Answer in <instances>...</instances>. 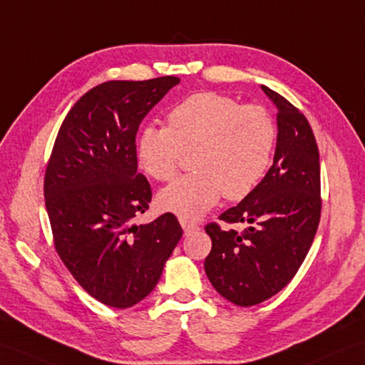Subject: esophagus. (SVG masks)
Wrapping results in <instances>:
<instances>
[{"instance_id": "1", "label": "esophagus", "mask_w": 365, "mask_h": 365, "mask_svg": "<svg viewBox=\"0 0 365 365\" xmlns=\"http://www.w3.org/2000/svg\"><path fill=\"white\" fill-rule=\"evenodd\" d=\"M180 225H182V228H183V232H185V233L194 232V230H197V228H199V225H197L196 222L188 221V219H182V217H180Z\"/></svg>"}]
</instances>
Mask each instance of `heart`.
<instances>
[{"instance_id": "heart-1", "label": "heart", "mask_w": 365, "mask_h": 365, "mask_svg": "<svg viewBox=\"0 0 365 365\" xmlns=\"http://www.w3.org/2000/svg\"><path fill=\"white\" fill-rule=\"evenodd\" d=\"M272 116L259 106L207 91L196 93L168 113V127L144 125L137 138V163L155 180L173 179L183 154L192 174L158 192L166 213L197 219L224 194L242 200L264 177L275 144Z\"/></svg>"}]
</instances>
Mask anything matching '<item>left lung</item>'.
Segmentation results:
<instances>
[{"mask_svg": "<svg viewBox=\"0 0 365 365\" xmlns=\"http://www.w3.org/2000/svg\"><path fill=\"white\" fill-rule=\"evenodd\" d=\"M277 108L274 163L255 190L219 219L245 224L242 233L208 224L205 272L215 289L238 307L274 297L297 274L320 221V163L314 133L289 101L266 86Z\"/></svg>", "mask_w": 365, "mask_h": 365, "instance_id": "left-lung-1", "label": "left lung"}]
</instances>
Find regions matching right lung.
<instances>
[{"label": "right lung", "instance_id": "1", "mask_svg": "<svg viewBox=\"0 0 365 365\" xmlns=\"http://www.w3.org/2000/svg\"><path fill=\"white\" fill-rule=\"evenodd\" d=\"M180 82L110 81L68 112L45 174V202L58 257L93 299L130 308L152 292L182 238L171 213L133 224L149 208L135 138L143 118Z\"/></svg>", "mask_w": 365, "mask_h": 365}]
</instances>
